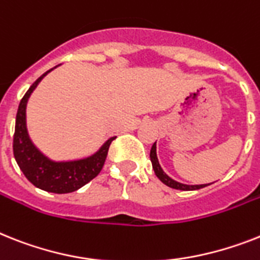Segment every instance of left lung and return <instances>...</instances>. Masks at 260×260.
Listing matches in <instances>:
<instances>
[{"label": "left lung", "mask_w": 260, "mask_h": 260, "mask_svg": "<svg viewBox=\"0 0 260 260\" xmlns=\"http://www.w3.org/2000/svg\"><path fill=\"white\" fill-rule=\"evenodd\" d=\"M150 160H151V165H153V170L155 173V175L158 177L160 182H164L166 186L171 188H175V190H182V191H192V190H199V188H203L209 184H184L181 182L174 181L173 178H170L164 171V169L160 167L159 160H158V156H156V142H154V145L151 146V150H150Z\"/></svg>", "instance_id": "left-lung-1"}]
</instances>
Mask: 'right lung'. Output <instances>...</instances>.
Segmentation results:
<instances>
[{
	"instance_id": "right-lung-1",
	"label": "right lung",
	"mask_w": 260,
	"mask_h": 260,
	"mask_svg": "<svg viewBox=\"0 0 260 260\" xmlns=\"http://www.w3.org/2000/svg\"><path fill=\"white\" fill-rule=\"evenodd\" d=\"M55 68L44 73L29 87L26 94L19 102L16 117V130H14V138H13V153L23 175L36 187L44 191L54 192V194H68L89 183L93 178L100 174L104 167L111 141L115 137L107 139L91 155L73 160L50 159L34 145L33 141L30 139L26 126L27 101L34 89L38 86V83L44 79V77H46V74L54 70Z\"/></svg>"
}]
</instances>
